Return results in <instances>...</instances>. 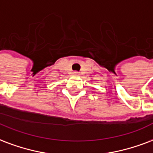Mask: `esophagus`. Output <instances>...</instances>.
I'll return each mask as SVG.
<instances>
[{"label":"esophagus","mask_w":153,"mask_h":153,"mask_svg":"<svg viewBox=\"0 0 153 153\" xmlns=\"http://www.w3.org/2000/svg\"><path fill=\"white\" fill-rule=\"evenodd\" d=\"M73 74H74V75H79V72H77V71H74V73H73Z\"/></svg>","instance_id":"obj_1"}]
</instances>
